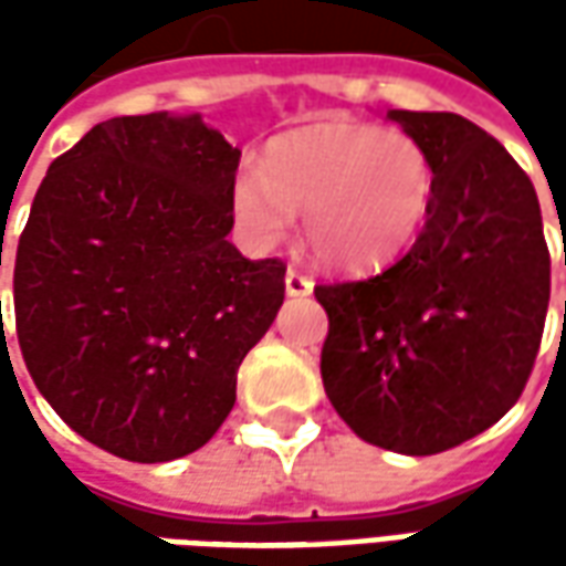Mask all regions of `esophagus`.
Returning <instances> with one entry per match:
<instances>
[{
  "mask_svg": "<svg viewBox=\"0 0 566 566\" xmlns=\"http://www.w3.org/2000/svg\"><path fill=\"white\" fill-rule=\"evenodd\" d=\"M312 290H315V283H312L305 273L286 271V295H293V298H305V295H312Z\"/></svg>",
  "mask_w": 566,
  "mask_h": 566,
  "instance_id": "34e87169",
  "label": "esophagus"
}]
</instances>
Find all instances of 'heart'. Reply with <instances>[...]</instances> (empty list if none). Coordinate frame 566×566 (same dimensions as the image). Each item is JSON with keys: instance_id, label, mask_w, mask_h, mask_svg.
<instances>
[{"instance_id": "heart-1", "label": "heart", "mask_w": 566, "mask_h": 566, "mask_svg": "<svg viewBox=\"0 0 566 566\" xmlns=\"http://www.w3.org/2000/svg\"><path fill=\"white\" fill-rule=\"evenodd\" d=\"M434 201V164L400 128L317 122L264 147L261 172L232 182V213L254 249H276L302 213L324 268L380 271L409 249Z\"/></svg>"}]
</instances>
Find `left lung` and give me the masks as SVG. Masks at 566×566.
Listing matches in <instances>:
<instances>
[{"label": "left lung", "instance_id": "8db88e82", "mask_svg": "<svg viewBox=\"0 0 566 566\" xmlns=\"http://www.w3.org/2000/svg\"><path fill=\"white\" fill-rule=\"evenodd\" d=\"M434 164L416 245L378 276L317 286L324 390L361 441L406 457L463 444L520 400L552 295L530 176L457 113L387 109Z\"/></svg>", "mask_w": 566, "mask_h": 566}]
</instances>
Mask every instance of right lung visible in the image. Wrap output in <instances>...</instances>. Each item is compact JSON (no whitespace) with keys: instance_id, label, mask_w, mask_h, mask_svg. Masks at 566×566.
Returning a JSON list of instances; mask_svg holds the SVG:
<instances>
[{"instance_id":"add662e5","label":"right lung","mask_w":566,"mask_h":566,"mask_svg":"<svg viewBox=\"0 0 566 566\" xmlns=\"http://www.w3.org/2000/svg\"><path fill=\"white\" fill-rule=\"evenodd\" d=\"M239 157L201 113L116 116L36 188L14 254L21 356L59 419L113 457L205 447L283 305L286 268L227 239Z\"/></svg>"}]
</instances>
